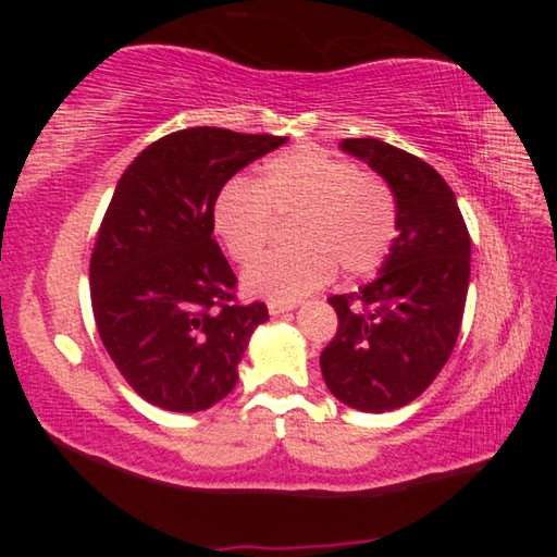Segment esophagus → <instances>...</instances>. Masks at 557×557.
<instances>
[{
    "label": "esophagus",
    "mask_w": 557,
    "mask_h": 557,
    "mask_svg": "<svg viewBox=\"0 0 557 557\" xmlns=\"http://www.w3.org/2000/svg\"><path fill=\"white\" fill-rule=\"evenodd\" d=\"M295 307H297L295 301H268V312H270L272 317L285 314V312H292V309H295Z\"/></svg>",
    "instance_id": "obj_1"
}]
</instances>
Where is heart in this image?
Instances as JSON below:
<instances>
[{"instance_id":"1","label":"heart","mask_w":557,"mask_h":557,"mask_svg":"<svg viewBox=\"0 0 557 557\" xmlns=\"http://www.w3.org/2000/svg\"><path fill=\"white\" fill-rule=\"evenodd\" d=\"M277 219H292L295 248L272 252L243 272L248 295L297 301L324 287L342 268L361 277L383 265L395 240V201L379 176L317 147L270 159L256 182L231 178L215 194L213 231L238 262L256 260Z\"/></svg>"}]
</instances>
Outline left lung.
<instances>
[{"label":"left lung","mask_w":557,"mask_h":557,"mask_svg":"<svg viewBox=\"0 0 557 557\" xmlns=\"http://www.w3.org/2000/svg\"><path fill=\"white\" fill-rule=\"evenodd\" d=\"M391 186L398 238L381 275L329 297L336 336L319 356L326 388L354 410L388 412L437 379L457 344L471 240L455 194L420 157L373 137L344 139Z\"/></svg>","instance_id":"left-lung-1"}]
</instances>
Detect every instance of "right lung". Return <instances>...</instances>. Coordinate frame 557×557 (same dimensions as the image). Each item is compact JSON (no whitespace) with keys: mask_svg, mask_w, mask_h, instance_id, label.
Masks as SVG:
<instances>
[{"mask_svg":"<svg viewBox=\"0 0 557 557\" xmlns=\"http://www.w3.org/2000/svg\"><path fill=\"white\" fill-rule=\"evenodd\" d=\"M285 143L221 127L172 132L115 186L90 256L92 317L122 379L157 408L199 412L238 383L268 307L235 299L211 211L233 174Z\"/></svg>","mask_w":557,"mask_h":557,"instance_id":"add662e5","label":"right lung"}]
</instances>
